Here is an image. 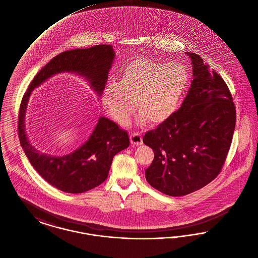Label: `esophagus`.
<instances>
[{
    "label": "esophagus",
    "instance_id": "obj_1",
    "mask_svg": "<svg viewBox=\"0 0 258 258\" xmlns=\"http://www.w3.org/2000/svg\"><path fill=\"white\" fill-rule=\"evenodd\" d=\"M130 139H131V143L134 145H141L142 144V137L137 133L132 134L130 136Z\"/></svg>",
    "mask_w": 258,
    "mask_h": 258
}]
</instances>
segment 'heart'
Segmentation results:
<instances>
[{"instance_id": "heart-1", "label": "heart", "mask_w": 258, "mask_h": 258, "mask_svg": "<svg viewBox=\"0 0 258 258\" xmlns=\"http://www.w3.org/2000/svg\"><path fill=\"white\" fill-rule=\"evenodd\" d=\"M190 73L179 62L165 63L138 57L121 68L116 83L102 93V105L121 125H126L137 108V122L161 124L177 111L190 85ZM136 107H134V103Z\"/></svg>"}]
</instances>
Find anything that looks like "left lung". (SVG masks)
Returning <instances> with one entry per match:
<instances>
[{
	"instance_id": "obj_1",
	"label": "left lung",
	"mask_w": 258,
	"mask_h": 258,
	"mask_svg": "<svg viewBox=\"0 0 258 258\" xmlns=\"http://www.w3.org/2000/svg\"><path fill=\"white\" fill-rule=\"evenodd\" d=\"M193 81L181 107L143 137L155 154L145 170L158 191L179 197L203 188L220 172L231 146L236 109L224 80L193 52Z\"/></svg>"
}]
</instances>
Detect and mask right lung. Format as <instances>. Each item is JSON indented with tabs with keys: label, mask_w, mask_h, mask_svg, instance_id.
Here are the masks:
<instances>
[{
	"label": "right lung",
	"mask_w": 258,
	"mask_h": 258,
	"mask_svg": "<svg viewBox=\"0 0 258 258\" xmlns=\"http://www.w3.org/2000/svg\"><path fill=\"white\" fill-rule=\"evenodd\" d=\"M115 56L113 47L109 45L63 51L41 69L22 98L18 115L20 144L37 172L63 192L80 194L104 182L114 156L130 146V138L127 133L117 123L100 117L91 137L75 151L61 157L41 153L31 144L25 128V115L31 93L47 79L68 72L84 77L91 90L100 96Z\"/></svg>",
	"instance_id": "1"
}]
</instances>
